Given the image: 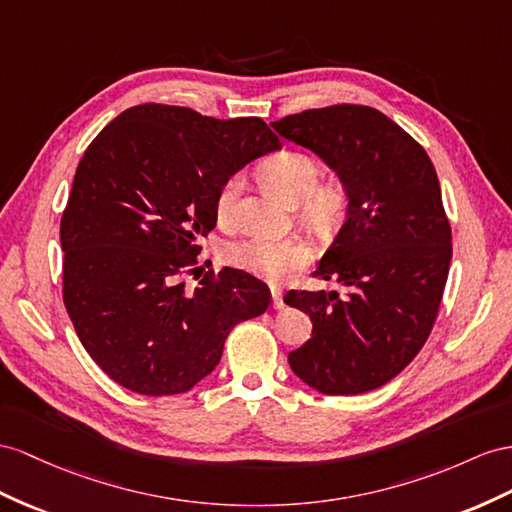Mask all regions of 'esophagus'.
<instances>
[{"label":"esophagus","mask_w":512,"mask_h":512,"mask_svg":"<svg viewBox=\"0 0 512 512\" xmlns=\"http://www.w3.org/2000/svg\"><path fill=\"white\" fill-rule=\"evenodd\" d=\"M270 294H272V307L274 309H283V296H281V287L279 285H270Z\"/></svg>","instance_id":"34e87169"}]
</instances>
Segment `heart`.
I'll use <instances>...</instances> for the list:
<instances>
[{
    "label": "heart",
    "instance_id": "b5f03b06",
    "mask_svg": "<svg viewBox=\"0 0 512 512\" xmlns=\"http://www.w3.org/2000/svg\"><path fill=\"white\" fill-rule=\"evenodd\" d=\"M259 173L285 201H303V216L313 229H331L346 212V188L339 181L318 183L320 164L305 151L285 149L274 153L261 162ZM242 190V175H231L222 181L216 194V214L222 225H233L238 220ZM309 255L307 242L298 235L272 238L264 233H248L225 248V259L233 268L270 281H281L292 270L305 266Z\"/></svg>",
    "mask_w": 512,
    "mask_h": 512
}]
</instances>
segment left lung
Instances as JSON below:
<instances>
[{
    "mask_svg": "<svg viewBox=\"0 0 512 512\" xmlns=\"http://www.w3.org/2000/svg\"><path fill=\"white\" fill-rule=\"evenodd\" d=\"M279 136L322 157L348 192L342 229L313 277L344 292L290 290L311 339L290 368L326 396L383 387L409 365L437 320L452 259L439 179L424 147L389 116L339 103L272 123Z\"/></svg>",
    "mask_w": 512,
    "mask_h": 512,
    "instance_id": "obj_1",
    "label": "left lung"
}]
</instances>
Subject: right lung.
<instances>
[{
	"mask_svg": "<svg viewBox=\"0 0 512 512\" xmlns=\"http://www.w3.org/2000/svg\"><path fill=\"white\" fill-rule=\"evenodd\" d=\"M277 149L257 116L162 103L125 110L88 144L60 222L62 298L112 381L142 396L186 393L216 368L233 326L268 309V285L244 270L207 272L194 290L183 272L216 227L222 181Z\"/></svg>",
	"mask_w": 512,
	"mask_h": 512,
	"instance_id": "obj_1",
	"label": "right lung"
}]
</instances>
